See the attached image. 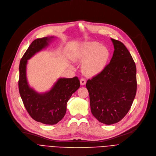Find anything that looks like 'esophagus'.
<instances>
[{"label":"esophagus","instance_id":"1","mask_svg":"<svg viewBox=\"0 0 156 156\" xmlns=\"http://www.w3.org/2000/svg\"><path fill=\"white\" fill-rule=\"evenodd\" d=\"M86 83H87V80L85 78H81L80 80V83L81 85H84V84H86Z\"/></svg>","mask_w":156,"mask_h":156}]
</instances>
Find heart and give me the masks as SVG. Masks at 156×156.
I'll list each match as a JSON object with an SVG mask.
<instances>
[{
    "label": "heart",
    "mask_w": 156,
    "mask_h": 156,
    "mask_svg": "<svg viewBox=\"0 0 156 156\" xmlns=\"http://www.w3.org/2000/svg\"><path fill=\"white\" fill-rule=\"evenodd\" d=\"M108 48L96 42L84 44L76 54V58L83 61L82 70L88 76H94L101 73L109 60Z\"/></svg>",
    "instance_id": "1"
}]
</instances>
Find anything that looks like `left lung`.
Wrapping results in <instances>:
<instances>
[{
	"mask_svg": "<svg viewBox=\"0 0 156 156\" xmlns=\"http://www.w3.org/2000/svg\"><path fill=\"white\" fill-rule=\"evenodd\" d=\"M111 40L115 51L109 63L86 84L92 115L108 125L127 115L137 91L136 66L130 52L121 41Z\"/></svg>",
	"mask_w": 156,
	"mask_h": 156,
	"instance_id": "1",
	"label": "left lung"
}]
</instances>
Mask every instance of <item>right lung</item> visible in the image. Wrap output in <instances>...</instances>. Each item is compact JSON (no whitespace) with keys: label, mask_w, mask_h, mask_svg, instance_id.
<instances>
[{"label":"right lung","mask_w":156,"mask_h":156,"mask_svg":"<svg viewBox=\"0 0 156 156\" xmlns=\"http://www.w3.org/2000/svg\"><path fill=\"white\" fill-rule=\"evenodd\" d=\"M51 37L37 38L32 42L23 55L19 65V90L23 105L35 121L45 124L58 123L65 115L66 104L80 86L77 76L60 78L48 92L40 94L30 88L26 78V65L36 53L48 45Z\"/></svg>","instance_id":"1"}]
</instances>
